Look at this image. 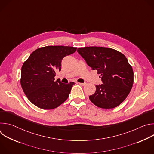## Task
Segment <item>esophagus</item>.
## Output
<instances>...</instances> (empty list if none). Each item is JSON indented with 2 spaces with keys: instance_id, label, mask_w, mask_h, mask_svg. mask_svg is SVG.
<instances>
[{
  "instance_id": "34e87169",
  "label": "esophagus",
  "mask_w": 154,
  "mask_h": 154,
  "mask_svg": "<svg viewBox=\"0 0 154 154\" xmlns=\"http://www.w3.org/2000/svg\"><path fill=\"white\" fill-rule=\"evenodd\" d=\"M79 84L82 86H84L85 85H86V83H79Z\"/></svg>"
}]
</instances>
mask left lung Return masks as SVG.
<instances>
[{"label": "left lung", "instance_id": "left-lung-1", "mask_svg": "<svg viewBox=\"0 0 154 154\" xmlns=\"http://www.w3.org/2000/svg\"><path fill=\"white\" fill-rule=\"evenodd\" d=\"M78 53L93 70H97L103 84L96 85L90 100L97 106L111 109L127 97L134 83V72L125 56L112 48H79Z\"/></svg>", "mask_w": 154, "mask_h": 154}]
</instances>
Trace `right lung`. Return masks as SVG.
<instances>
[{
    "label": "right lung",
    "mask_w": 154,
    "mask_h": 154,
    "mask_svg": "<svg viewBox=\"0 0 154 154\" xmlns=\"http://www.w3.org/2000/svg\"><path fill=\"white\" fill-rule=\"evenodd\" d=\"M77 48L54 46L33 51L21 68L20 85L29 100L36 106L51 109L66 101L74 82L63 83L55 80L61 71L63 58L74 53Z\"/></svg>",
    "instance_id": "obj_1"
}]
</instances>
